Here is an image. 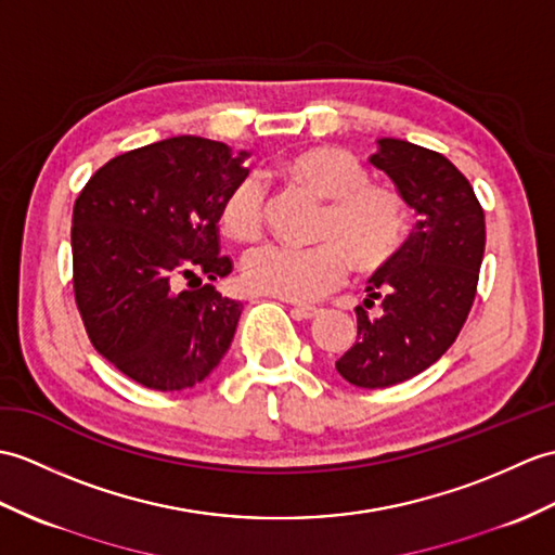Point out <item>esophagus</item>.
<instances>
[{
  "label": "esophagus",
  "mask_w": 555,
  "mask_h": 555,
  "mask_svg": "<svg viewBox=\"0 0 555 555\" xmlns=\"http://www.w3.org/2000/svg\"><path fill=\"white\" fill-rule=\"evenodd\" d=\"M293 312L298 314L300 319H314V317H319L321 309H319V307H312V305H295Z\"/></svg>",
  "instance_id": "1"
}]
</instances>
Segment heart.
I'll list each match as a JSON object with an SVG mask.
<instances>
[{
    "label": "heart",
    "instance_id": "heart-1",
    "mask_svg": "<svg viewBox=\"0 0 555 555\" xmlns=\"http://www.w3.org/2000/svg\"><path fill=\"white\" fill-rule=\"evenodd\" d=\"M293 182L328 201L319 215L312 248L264 246L243 262L246 286L309 302L338 288L350 262L359 272L388 267L406 241V208L399 193L373 184L366 167L336 146H314L283 163ZM219 227L236 243H253L267 227V189L257 177H241L219 203Z\"/></svg>",
    "mask_w": 555,
    "mask_h": 555
}]
</instances>
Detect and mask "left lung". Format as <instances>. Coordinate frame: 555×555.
Masks as SVG:
<instances>
[{"mask_svg": "<svg viewBox=\"0 0 555 555\" xmlns=\"http://www.w3.org/2000/svg\"><path fill=\"white\" fill-rule=\"evenodd\" d=\"M369 160L418 215L399 255L369 279L357 343L336 362L347 383L376 390L418 376L456 340L478 291L485 212L442 153L385 137Z\"/></svg>", "mask_w": 555, "mask_h": 555, "instance_id": "1", "label": "left lung"}]
</instances>
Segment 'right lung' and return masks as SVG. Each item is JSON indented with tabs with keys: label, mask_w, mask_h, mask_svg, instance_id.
I'll list each match as a JSON object with an SVG mask.
<instances>
[{
	"label": "right lung",
	"mask_w": 555,
	"mask_h": 555,
	"mask_svg": "<svg viewBox=\"0 0 555 555\" xmlns=\"http://www.w3.org/2000/svg\"><path fill=\"white\" fill-rule=\"evenodd\" d=\"M246 151L172 137L115 156L73 208V288L96 352L151 390H186L222 362L243 305L217 293L219 203ZM188 288L182 289L183 283Z\"/></svg>",
	"instance_id": "right-lung-1"
}]
</instances>
